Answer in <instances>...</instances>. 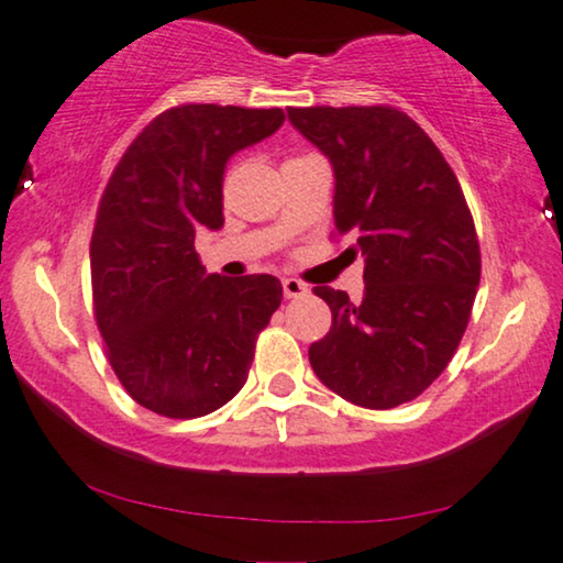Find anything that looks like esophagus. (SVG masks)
Wrapping results in <instances>:
<instances>
[{
  "mask_svg": "<svg viewBox=\"0 0 563 563\" xmlns=\"http://www.w3.org/2000/svg\"><path fill=\"white\" fill-rule=\"evenodd\" d=\"M282 287H284V297H287V299H297V297L307 295V284L295 279V276H287V279H282Z\"/></svg>",
  "mask_w": 563,
  "mask_h": 563,
  "instance_id": "esophagus-1",
  "label": "esophagus"
}]
</instances>
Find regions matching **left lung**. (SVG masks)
Masks as SVG:
<instances>
[{
    "label": "left lung",
    "instance_id": "1",
    "mask_svg": "<svg viewBox=\"0 0 563 563\" xmlns=\"http://www.w3.org/2000/svg\"><path fill=\"white\" fill-rule=\"evenodd\" d=\"M289 122L335 176L333 218L356 235L364 297L314 287L333 325L310 345L318 379L349 402L389 410L433 384L464 335L482 256L456 174L395 107H289Z\"/></svg>",
    "mask_w": 563,
    "mask_h": 563
}]
</instances>
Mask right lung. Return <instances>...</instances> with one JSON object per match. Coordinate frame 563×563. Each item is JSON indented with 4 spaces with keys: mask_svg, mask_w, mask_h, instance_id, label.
<instances>
[{
    "mask_svg": "<svg viewBox=\"0 0 563 563\" xmlns=\"http://www.w3.org/2000/svg\"><path fill=\"white\" fill-rule=\"evenodd\" d=\"M282 122L276 107H174L135 137L107 184L89 249L95 314L114 374L145 410L202 418L249 379L282 282L207 274L195 235L225 222L228 161Z\"/></svg>",
    "mask_w": 563,
    "mask_h": 563,
    "instance_id": "right-lung-1",
    "label": "right lung"
}]
</instances>
